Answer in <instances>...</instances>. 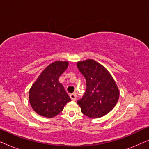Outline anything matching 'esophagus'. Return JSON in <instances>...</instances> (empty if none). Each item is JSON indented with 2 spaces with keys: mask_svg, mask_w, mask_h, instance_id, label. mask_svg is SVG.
Instances as JSON below:
<instances>
[{
  "mask_svg": "<svg viewBox=\"0 0 149 149\" xmlns=\"http://www.w3.org/2000/svg\"><path fill=\"white\" fill-rule=\"evenodd\" d=\"M70 98L72 101H75L77 100V95L75 94V93H72V94H70Z\"/></svg>",
  "mask_w": 149,
  "mask_h": 149,
  "instance_id": "obj_1",
  "label": "esophagus"
}]
</instances>
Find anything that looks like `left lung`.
I'll return each instance as SVG.
<instances>
[{
    "instance_id": "8db88e82",
    "label": "left lung",
    "mask_w": 149,
    "mask_h": 149,
    "mask_svg": "<svg viewBox=\"0 0 149 149\" xmlns=\"http://www.w3.org/2000/svg\"><path fill=\"white\" fill-rule=\"evenodd\" d=\"M77 68L86 79V90L77 101L83 115L100 118L112 111L119 97V91L110 72L93 60L78 62Z\"/></svg>"
}]
</instances>
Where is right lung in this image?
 <instances>
[{"label": "right lung", "mask_w": 149, "mask_h": 149, "mask_svg": "<svg viewBox=\"0 0 149 149\" xmlns=\"http://www.w3.org/2000/svg\"><path fill=\"white\" fill-rule=\"evenodd\" d=\"M68 66V62H56L49 65L41 72L29 91V101L34 111L42 117L52 118L64 109L71 101L59 82V77Z\"/></svg>", "instance_id": "right-lung-1"}]
</instances>
